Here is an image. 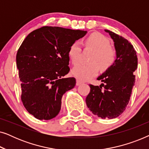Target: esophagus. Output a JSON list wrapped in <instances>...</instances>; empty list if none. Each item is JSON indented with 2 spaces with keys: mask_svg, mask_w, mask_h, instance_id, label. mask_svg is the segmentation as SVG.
Here are the masks:
<instances>
[{
  "mask_svg": "<svg viewBox=\"0 0 149 149\" xmlns=\"http://www.w3.org/2000/svg\"><path fill=\"white\" fill-rule=\"evenodd\" d=\"M81 83H82V82H81V81H79V79H77V83H76L77 85H81Z\"/></svg>",
  "mask_w": 149,
  "mask_h": 149,
  "instance_id": "34e87169",
  "label": "esophagus"
}]
</instances>
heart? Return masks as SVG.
I'll use <instances>...</instances> for the list:
<instances>
[{
    "label": "heart",
    "instance_id": "obj_1",
    "mask_svg": "<svg viewBox=\"0 0 149 149\" xmlns=\"http://www.w3.org/2000/svg\"><path fill=\"white\" fill-rule=\"evenodd\" d=\"M85 48L93 51L87 64H78L72 70V74L81 81L89 80L97 74L100 68L103 72L109 70L115 64L117 58V51L111 46V42L107 36L100 32H93L84 40ZM81 47L74 42L69 47L68 55L73 64L80 60Z\"/></svg>",
    "mask_w": 149,
    "mask_h": 149
}]
</instances>
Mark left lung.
Wrapping results in <instances>:
<instances>
[{
	"instance_id": "1",
	"label": "left lung",
	"mask_w": 149,
	"mask_h": 149,
	"mask_svg": "<svg viewBox=\"0 0 149 149\" xmlns=\"http://www.w3.org/2000/svg\"><path fill=\"white\" fill-rule=\"evenodd\" d=\"M105 31L115 42L117 58L113 66L97 78L104 83L100 86L89 84L90 91L85 101L93 115L102 119H113L121 115L129 103L136 83L134 71L138 58L127 39L109 30Z\"/></svg>"
}]
</instances>
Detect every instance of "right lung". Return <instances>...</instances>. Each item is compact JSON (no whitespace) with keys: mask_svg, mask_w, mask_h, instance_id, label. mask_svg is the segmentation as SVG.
Here are the masks:
<instances>
[{"mask_svg":"<svg viewBox=\"0 0 149 149\" xmlns=\"http://www.w3.org/2000/svg\"><path fill=\"white\" fill-rule=\"evenodd\" d=\"M86 32L42 26L30 32L19 47L16 64L21 99L36 119L49 120L58 115L63 94L76 85L74 77H64L70 71L68 52L71 45Z\"/></svg>","mask_w":149,"mask_h":149,"instance_id":"1","label":"right lung"}]
</instances>
